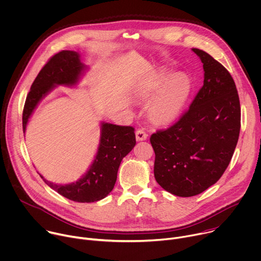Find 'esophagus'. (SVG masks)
Masks as SVG:
<instances>
[{"label":"esophagus","mask_w":261,"mask_h":261,"mask_svg":"<svg viewBox=\"0 0 261 261\" xmlns=\"http://www.w3.org/2000/svg\"><path fill=\"white\" fill-rule=\"evenodd\" d=\"M148 137V134L144 129H138L136 132V139L137 141H144Z\"/></svg>","instance_id":"esophagus-1"}]
</instances>
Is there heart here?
Returning a JSON list of instances; mask_svg holds the SVG:
<instances>
[{
	"label": "heart",
	"instance_id": "heart-1",
	"mask_svg": "<svg viewBox=\"0 0 261 261\" xmlns=\"http://www.w3.org/2000/svg\"><path fill=\"white\" fill-rule=\"evenodd\" d=\"M170 75L163 74L156 78L142 93L149 98L160 91L149 108L150 117L156 122H169L175 119L185 105L190 91V84L183 76H176L169 81Z\"/></svg>",
	"mask_w": 261,
	"mask_h": 261
}]
</instances>
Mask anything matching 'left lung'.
Segmentation results:
<instances>
[{"label": "left lung", "mask_w": 261, "mask_h": 261, "mask_svg": "<svg viewBox=\"0 0 261 261\" xmlns=\"http://www.w3.org/2000/svg\"><path fill=\"white\" fill-rule=\"evenodd\" d=\"M192 51L203 64V85L177 122L150 137L156 182L182 197L199 194L221 178L241 129L240 98L231 75L205 51Z\"/></svg>", "instance_id": "8db88e82"}]
</instances>
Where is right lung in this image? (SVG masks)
I'll list each match as a JSON object with an SVG mask.
<instances>
[{
	"label": "right lung",
	"instance_id": "right-lung-1",
	"mask_svg": "<svg viewBox=\"0 0 261 261\" xmlns=\"http://www.w3.org/2000/svg\"><path fill=\"white\" fill-rule=\"evenodd\" d=\"M85 66L76 51L63 50L51 57L41 69L28 93L22 127L40 99L55 85H74ZM136 145L135 128L111 123H101V135L95 159L87 173L76 183L54 184L41 175L43 181L61 195L78 202H93L106 197L114 188L120 163Z\"/></svg>",
	"mask_w": 261,
	"mask_h": 261
}]
</instances>
